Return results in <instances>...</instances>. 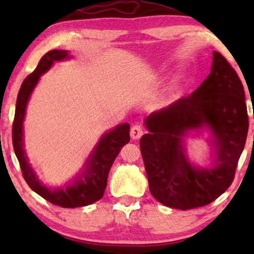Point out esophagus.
Segmentation results:
<instances>
[{
    "label": "esophagus",
    "mask_w": 254,
    "mask_h": 254,
    "mask_svg": "<svg viewBox=\"0 0 254 254\" xmlns=\"http://www.w3.org/2000/svg\"><path fill=\"white\" fill-rule=\"evenodd\" d=\"M143 133H144L143 128H142L140 125H134L130 129V136L133 140H137V138H140L142 135H143Z\"/></svg>",
    "instance_id": "1"
}]
</instances>
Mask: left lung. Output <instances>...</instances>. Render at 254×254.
<instances>
[{
    "mask_svg": "<svg viewBox=\"0 0 254 254\" xmlns=\"http://www.w3.org/2000/svg\"><path fill=\"white\" fill-rule=\"evenodd\" d=\"M208 126L217 138L211 170H197L183 156L182 137L189 130ZM149 134L140 141L149 189L166 207L193 209L207 206L235 179L249 130L242 81L227 59L213 53L210 74L192 95L183 97L145 119Z\"/></svg>",
    "mask_w": 254,
    "mask_h": 254,
    "instance_id": "8db88e82",
    "label": "left lung"
}]
</instances>
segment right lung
<instances>
[{
    "instance_id": "right-lung-1",
    "label": "right lung",
    "mask_w": 254,
    "mask_h": 254,
    "mask_svg": "<svg viewBox=\"0 0 254 254\" xmlns=\"http://www.w3.org/2000/svg\"><path fill=\"white\" fill-rule=\"evenodd\" d=\"M69 59L67 51H51L40 59L37 68L24 79L18 91L16 102L15 118L12 123L13 150L19 162L23 177L30 186L45 200L62 208H75L88 206L100 200L107 185V176L114 159L119 155L121 148L129 142V125L124 124L114 128L100 138L95 151L90 156L82 176L75 180L72 185L59 190H50L41 185L39 180L27 163L23 149V121L25 116L26 104L34 86L39 81L41 74L52 67L54 61Z\"/></svg>"
}]
</instances>
